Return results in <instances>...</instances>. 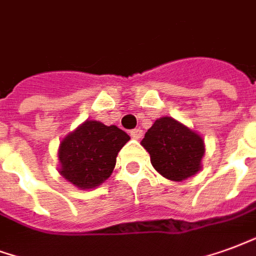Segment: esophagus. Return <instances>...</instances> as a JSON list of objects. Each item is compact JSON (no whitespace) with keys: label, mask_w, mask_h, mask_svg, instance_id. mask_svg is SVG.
Wrapping results in <instances>:
<instances>
[{"label":"esophagus","mask_w":256,"mask_h":256,"mask_svg":"<svg viewBox=\"0 0 256 256\" xmlns=\"http://www.w3.org/2000/svg\"><path fill=\"white\" fill-rule=\"evenodd\" d=\"M144 132L141 128H133L132 132H130V136L134 138V140H140V138L142 137Z\"/></svg>","instance_id":"esophagus-1"}]
</instances>
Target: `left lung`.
<instances>
[{"instance_id":"1","label":"left lung","mask_w":256,"mask_h":256,"mask_svg":"<svg viewBox=\"0 0 256 256\" xmlns=\"http://www.w3.org/2000/svg\"><path fill=\"white\" fill-rule=\"evenodd\" d=\"M141 145L150 154L154 170L170 180H184L202 166L205 153L202 137L171 116L157 119Z\"/></svg>"}]
</instances>
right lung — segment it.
I'll list each match as a JSON object with an SVG mask.
<instances>
[{
  "mask_svg": "<svg viewBox=\"0 0 256 256\" xmlns=\"http://www.w3.org/2000/svg\"><path fill=\"white\" fill-rule=\"evenodd\" d=\"M130 137L116 126L85 120L60 145V174L81 190L100 186L112 174L116 156Z\"/></svg>",
  "mask_w": 256,
  "mask_h": 256,
  "instance_id": "right-lung-1",
  "label": "right lung"
}]
</instances>
